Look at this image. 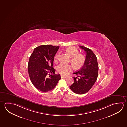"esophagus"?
<instances>
[{"label":"esophagus","mask_w":127,"mask_h":127,"mask_svg":"<svg viewBox=\"0 0 127 127\" xmlns=\"http://www.w3.org/2000/svg\"><path fill=\"white\" fill-rule=\"evenodd\" d=\"M61 78H66L67 76H64L63 75H61Z\"/></svg>","instance_id":"obj_1"}]
</instances>
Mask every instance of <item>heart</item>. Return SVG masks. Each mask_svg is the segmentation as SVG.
I'll return each mask as SVG.
<instances>
[{"instance_id":"obj_1","label":"heart","mask_w":127,"mask_h":127,"mask_svg":"<svg viewBox=\"0 0 127 127\" xmlns=\"http://www.w3.org/2000/svg\"><path fill=\"white\" fill-rule=\"evenodd\" d=\"M66 51L69 56L71 57L70 61L74 69H80L83 66L85 62V57L81 54H78L79 51L77 49L71 46L68 47ZM59 55V54L55 56V60L58 59ZM72 70V66L69 64H61L57 67V70L58 72L64 76L68 74Z\"/></svg>"}]
</instances>
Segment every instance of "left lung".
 Returning <instances> with one entry per match:
<instances>
[{
	"label": "left lung",
	"instance_id": "8db88e82",
	"mask_svg": "<svg viewBox=\"0 0 127 127\" xmlns=\"http://www.w3.org/2000/svg\"><path fill=\"white\" fill-rule=\"evenodd\" d=\"M79 47L86 53L85 62L81 69L73 73L77 77H73L74 83L69 87L76 94L82 95L90 90L97 80L98 64L96 56L92 51L85 46Z\"/></svg>",
	"mask_w": 127,
	"mask_h": 127
}]
</instances>
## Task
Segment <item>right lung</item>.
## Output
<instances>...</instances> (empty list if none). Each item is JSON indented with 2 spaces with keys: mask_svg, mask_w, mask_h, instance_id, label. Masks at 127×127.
Instances as JSON below:
<instances>
[{
  "mask_svg": "<svg viewBox=\"0 0 127 127\" xmlns=\"http://www.w3.org/2000/svg\"><path fill=\"white\" fill-rule=\"evenodd\" d=\"M59 48V46L52 45L40 46L34 48L30 57L28 69L30 80L42 92L53 90L61 79L60 74H55L53 68L54 58Z\"/></svg>",
  "mask_w": 127,
  "mask_h": 127,
  "instance_id": "obj_1",
  "label": "right lung"
}]
</instances>
